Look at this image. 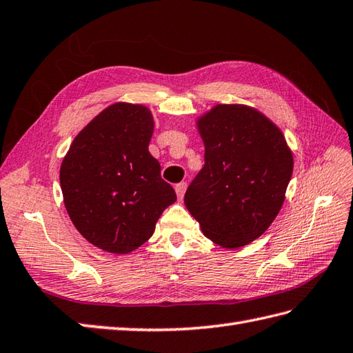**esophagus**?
<instances>
[{
    "label": "esophagus",
    "instance_id": "esophagus-1",
    "mask_svg": "<svg viewBox=\"0 0 353 353\" xmlns=\"http://www.w3.org/2000/svg\"><path fill=\"white\" fill-rule=\"evenodd\" d=\"M185 189H187V184H185V183H179V184H176V187H175V192H176V196H178V199H179V201H181V199L184 198Z\"/></svg>",
    "mask_w": 353,
    "mask_h": 353
}]
</instances>
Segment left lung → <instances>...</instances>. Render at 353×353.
Wrapping results in <instances>:
<instances>
[{"mask_svg":"<svg viewBox=\"0 0 353 353\" xmlns=\"http://www.w3.org/2000/svg\"><path fill=\"white\" fill-rule=\"evenodd\" d=\"M196 128L205 164L185 192V207L217 246H246L283 207L292 150L276 123L245 104H217L198 117Z\"/></svg>","mask_w":353,"mask_h":353,"instance_id":"left-lung-1","label":"left lung"}]
</instances>
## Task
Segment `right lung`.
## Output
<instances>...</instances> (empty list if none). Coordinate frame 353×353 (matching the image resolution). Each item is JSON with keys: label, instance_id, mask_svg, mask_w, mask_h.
<instances>
[{"label": "right lung", "instance_id": "add662e5", "mask_svg": "<svg viewBox=\"0 0 353 353\" xmlns=\"http://www.w3.org/2000/svg\"><path fill=\"white\" fill-rule=\"evenodd\" d=\"M148 107L114 103L78 132L60 166V187L78 232L110 254H130L151 239L175 190L148 151Z\"/></svg>", "mask_w": 353, "mask_h": 353}]
</instances>
